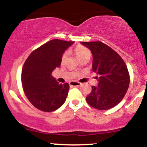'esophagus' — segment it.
<instances>
[{
	"mask_svg": "<svg viewBox=\"0 0 147 147\" xmlns=\"http://www.w3.org/2000/svg\"><path fill=\"white\" fill-rule=\"evenodd\" d=\"M69 84H70V86H72V87H78V86H80L81 85H82V84L79 83V82H70V83H69Z\"/></svg>",
	"mask_w": 147,
	"mask_h": 147,
	"instance_id": "34e87169",
	"label": "esophagus"
}]
</instances>
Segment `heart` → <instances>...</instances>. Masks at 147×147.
<instances>
[{"instance_id": "heart-1", "label": "heart", "mask_w": 147, "mask_h": 147, "mask_svg": "<svg viewBox=\"0 0 147 147\" xmlns=\"http://www.w3.org/2000/svg\"><path fill=\"white\" fill-rule=\"evenodd\" d=\"M75 51L76 55L78 57L79 60L82 59L84 58H86V57H89V58L90 57L91 52L90 51V50H88V49L86 48V47L82 46V45H79V46H77V48H75ZM68 52H65L63 54L61 57L62 63H63V62L65 61V60L66 59L67 57H68Z\"/></svg>"}]
</instances>
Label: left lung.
<instances>
[{"mask_svg": "<svg viewBox=\"0 0 147 147\" xmlns=\"http://www.w3.org/2000/svg\"><path fill=\"white\" fill-rule=\"evenodd\" d=\"M92 52V70L98 77V86H92L86 97L89 105L98 110H108L117 105L129 86L130 77L122 57L100 41L81 42Z\"/></svg>", "mask_w": 147, "mask_h": 147, "instance_id": "8db88e82", "label": "left lung"}]
</instances>
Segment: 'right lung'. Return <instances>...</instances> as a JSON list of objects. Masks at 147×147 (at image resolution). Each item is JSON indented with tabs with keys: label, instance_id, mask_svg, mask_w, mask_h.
I'll return each instance as SVG.
<instances>
[{
	"label": "right lung",
	"instance_id": "right-lung-1",
	"mask_svg": "<svg viewBox=\"0 0 147 147\" xmlns=\"http://www.w3.org/2000/svg\"><path fill=\"white\" fill-rule=\"evenodd\" d=\"M74 41L54 39L30 54L21 73L24 92L34 106L45 112H52L65 102L69 84H59L52 72L61 63L64 52Z\"/></svg>",
	"mask_w": 147,
	"mask_h": 147
}]
</instances>
